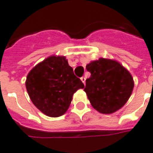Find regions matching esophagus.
<instances>
[{
  "label": "esophagus",
  "instance_id": "esophagus-1",
  "mask_svg": "<svg viewBox=\"0 0 153 153\" xmlns=\"http://www.w3.org/2000/svg\"><path fill=\"white\" fill-rule=\"evenodd\" d=\"M80 80H82V82L84 83V84H85V80H86V78L84 77V76H82V77L80 78Z\"/></svg>",
  "mask_w": 153,
  "mask_h": 153
}]
</instances>
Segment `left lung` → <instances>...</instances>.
<instances>
[{
  "label": "left lung",
  "instance_id": "8db88e82",
  "mask_svg": "<svg viewBox=\"0 0 153 153\" xmlns=\"http://www.w3.org/2000/svg\"><path fill=\"white\" fill-rule=\"evenodd\" d=\"M91 76L84 91L91 106L102 114H112L125 105L134 89L129 72L114 60L100 58L86 65Z\"/></svg>",
  "mask_w": 153,
  "mask_h": 153
}]
</instances>
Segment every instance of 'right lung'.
I'll return each instance as SVG.
<instances>
[{"instance_id":"add662e5","label":"right lung","mask_w":153,"mask_h":153,"mask_svg":"<svg viewBox=\"0 0 153 153\" xmlns=\"http://www.w3.org/2000/svg\"><path fill=\"white\" fill-rule=\"evenodd\" d=\"M26 88L35 107L49 117H59L67 111L73 94L84 88L64 56H51L29 72Z\"/></svg>"}]
</instances>
